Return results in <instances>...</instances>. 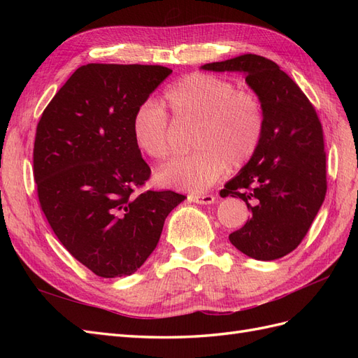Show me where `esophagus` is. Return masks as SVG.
Wrapping results in <instances>:
<instances>
[{"instance_id":"1","label":"esophagus","mask_w":358,"mask_h":358,"mask_svg":"<svg viewBox=\"0 0 358 358\" xmlns=\"http://www.w3.org/2000/svg\"><path fill=\"white\" fill-rule=\"evenodd\" d=\"M188 199L197 204H212L216 200V197L212 196V194H191Z\"/></svg>"}]
</instances>
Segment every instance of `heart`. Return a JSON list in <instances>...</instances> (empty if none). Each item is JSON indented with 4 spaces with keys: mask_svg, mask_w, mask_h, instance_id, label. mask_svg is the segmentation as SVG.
Segmentation results:
<instances>
[{
    "mask_svg": "<svg viewBox=\"0 0 358 358\" xmlns=\"http://www.w3.org/2000/svg\"><path fill=\"white\" fill-rule=\"evenodd\" d=\"M173 116L196 121L187 157L175 158L157 171L161 185L203 192L218 180L227 166L243 167L254 157L264 134V110L258 96L218 76L192 73L164 92ZM131 134L140 152L154 161L170 155L166 110L154 101L140 104L131 119Z\"/></svg>",
    "mask_w": 358,
    "mask_h": 358,
    "instance_id": "obj_1",
    "label": "heart"
}]
</instances>
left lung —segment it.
<instances>
[{
    "label": "left lung",
    "instance_id": "1",
    "mask_svg": "<svg viewBox=\"0 0 358 358\" xmlns=\"http://www.w3.org/2000/svg\"><path fill=\"white\" fill-rule=\"evenodd\" d=\"M200 69L243 73L264 110L257 152L221 191L224 197L242 199L251 210V218L229 239L262 262L284 257L306 236L326 197V152L317 112L294 80L264 57L246 53Z\"/></svg>",
    "mask_w": 358,
    "mask_h": 358
}]
</instances>
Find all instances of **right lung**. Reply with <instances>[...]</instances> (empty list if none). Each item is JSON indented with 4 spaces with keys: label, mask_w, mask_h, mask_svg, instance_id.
<instances>
[{
    "label": "right lung",
    "mask_w": 358,
    "mask_h": 358,
    "mask_svg": "<svg viewBox=\"0 0 358 358\" xmlns=\"http://www.w3.org/2000/svg\"><path fill=\"white\" fill-rule=\"evenodd\" d=\"M171 70L88 64L41 115L34 143L38 200L67 251L101 278L133 275L154 252L169 213L187 197L134 192L150 176L131 119Z\"/></svg>",
    "instance_id": "right-lung-1"
}]
</instances>
